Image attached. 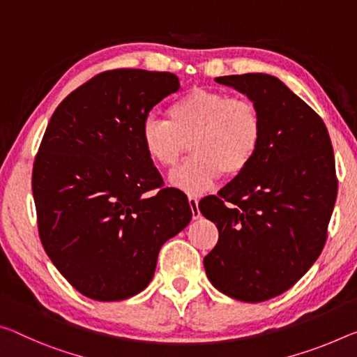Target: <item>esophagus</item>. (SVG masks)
Instances as JSON below:
<instances>
[{
  "instance_id": "1",
  "label": "esophagus",
  "mask_w": 357,
  "mask_h": 357,
  "mask_svg": "<svg viewBox=\"0 0 357 357\" xmlns=\"http://www.w3.org/2000/svg\"><path fill=\"white\" fill-rule=\"evenodd\" d=\"M189 206L192 209V218L199 219L200 218V209H199V199L197 197H189Z\"/></svg>"
}]
</instances>
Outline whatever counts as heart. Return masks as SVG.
Returning <instances> with one entry per match:
<instances>
[{
  "label": "heart",
  "instance_id": "1",
  "mask_svg": "<svg viewBox=\"0 0 357 357\" xmlns=\"http://www.w3.org/2000/svg\"><path fill=\"white\" fill-rule=\"evenodd\" d=\"M168 121L149 116L139 130L146 157L172 168L185 148L192 157L169 174V184L189 195L205 194L224 172L238 176L252 165L264 139L259 107L224 90L195 87L167 111Z\"/></svg>",
  "mask_w": 357,
  "mask_h": 357
}]
</instances>
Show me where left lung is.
<instances>
[{
	"label": "left lung",
	"mask_w": 357,
	"mask_h": 357,
	"mask_svg": "<svg viewBox=\"0 0 357 357\" xmlns=\"http://www.w3.org/2000/svg\"><path fill=\"white\" fill-rule=\"evenodd\" d=\"M216 82L256 103L264 139L245 173L199 203L219 230L203 265L218 291L257 303L286 292L319 257L337 199L335 160L322 119L278 77Z\"/></svg>",
	"instance_id": "8db88e82"
}]
</instances>
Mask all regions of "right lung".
Returning a JSON list of instances; mask_svg holds the SVG:
<instances>
[{"label": "right lung", "instance_id": "add662e5", "mask_svg": "<svg viewBox=\"0 0 357 357\" xmlns=\"http://www.w3.org/2000/svg\"><path fill=\"white\" fill-rule=\"evenodd\" d=\"M178 89L172 73L105 71L50 117L31 178L39 238L56 270L93 301L143 291L163 243L192 219L188 197L162 189L139 141L149 111Z\"/></svg>", "mask_w": 357, "mask_h": 357}]
</instances>
